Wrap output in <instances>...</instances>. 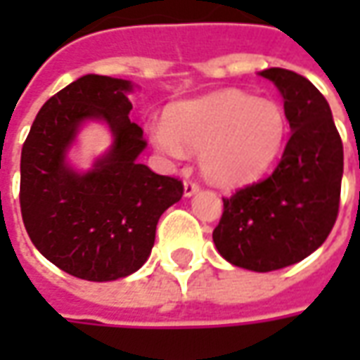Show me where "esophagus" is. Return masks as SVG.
Instances as JSON below:
<instances>
[{"label": "esophagus", "mask_w": 360, "mask_h": 360, "mask_svg": "<svg viewBox=\"0 0 360 360\" xmlns=\"http://www.w3.org/2000/svg\"><path fill=\"white\" fill-rule=\"evenodd\" d=\"M198 188H200V185H198L196 181L193 179L185 181V196H193Z\"/></svg>", "instance_id": "obj_1"}]
</instances>
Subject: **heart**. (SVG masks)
Returning a JSON list of instances; mask_svg holds the SVG:
<instances>
[{
  "label": "heart",
  "mask_w": 360,
  "mask_h": 360,
  "mask_svg": "<svg viewBox=\"0 0 360 360\" xmlns=\"http://www.w3.org/2000/svg\"><path fill=\"white\" fill-rule=\"evenodd\" d=\"M285 139V110L241 90L175 103L165 123L152 129L156 148L173 160H183L187 148L200 150L204 175L219 185H243L264 175Z\"/></svg>",
  "instance_id": "obj_1"
}]
</instances>
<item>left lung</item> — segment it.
Returning a JSON list of instances; mask_svg holds the SVG:
<instances>
[{"mask_svg":"<svg viewBox=\"0 0 360 360\" xmlns=\"http://www.w3.org/2000/svg\"><path fill=\"white\" fill-rule=\"evenodd\" d=\"M260 77L283 96L291 136L271 175L224 198L212 239L233 266L271 271L301 262L328 239L340 212L343 144L309 79L279 67Z\"/></svg>","mask_w":360,"mask_h":360,"instance_id":"left-lung-1","label":"left lung"}]
</instances>
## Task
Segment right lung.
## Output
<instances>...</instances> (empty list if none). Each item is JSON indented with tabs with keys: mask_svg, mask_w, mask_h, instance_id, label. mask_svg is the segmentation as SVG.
I'll list each match as a JSON object with an SVG mask.
<instances>
[{
	"mask_svg": "<svg viewBox=\"0 0 360 360\" xmlns=\"http://www.w3.org/2000/svg\"><path fill=\"white\" fill-rule=\"evenodd\" d=\"M133 84L84 75L44 103L20 154V214L30 241L67 274L89 281L125 278L141 268L160 216L181 200L183 183L139 164L146 141L131 123ZM86 118H103L114 146L89 174L65 152Z\"/></svg>",
	"mask_w": 360,
	"mask_h": 360,
	"instance_id": "right-lung-1",
	"label": "right lung"
}]
</instances>
